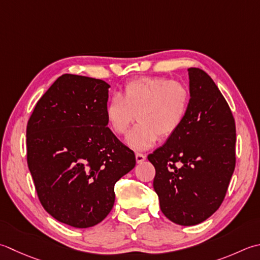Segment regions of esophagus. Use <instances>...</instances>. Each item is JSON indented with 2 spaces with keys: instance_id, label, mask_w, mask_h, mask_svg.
Segmentation results:
<instances>
[{
  "instance_id": "1",
  "label": "esophagus",
  "mask_w": 260,
  "mask_h": 260,
  "mask_svg": "<svg viewBox=\"0 0 260 260\" xmlns=\"http://www.w3.org/2000/svg\"><path fill=\"white\" fill-rule=\"evenodd\" d=\"M135 156H136V162H137V164H142V162L145 160V155L143 153H139V152H137V153L135 154Z\"/></svg>"
}]
</instances>
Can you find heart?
I'll return each mask as SVG.
<instances>
[{
    "instance_id": "1",
    "label": "heart",
    "mask_w": 260,
    "mask_h": 260,
    "mask_svg": "<svg viewBox=\"0 0 260 260\" xmlns=\"http://www.w3.org/2000/svg\"><path fill=\"white\" fill-rule=\"evenodd\" d=\"M188 86L176 80L143 76L126 82L118 96L109 100L105 115L109 128L125 134L135 119L139 123L127 135V144L145 150L161 137H169L179 129L189 110Z\"/></svg>"
}]
</instances>
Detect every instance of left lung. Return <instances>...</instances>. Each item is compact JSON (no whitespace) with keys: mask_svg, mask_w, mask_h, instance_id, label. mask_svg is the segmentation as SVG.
<instances>
[{"mask_svg":"<svg viewBox=\"0 0 260 260\" xmlns=\"http://www.w3.org/2000/svg\"><path fill=\"white\" fill-rule=\"evenodd\" d=\"M189 110L175 134L147 155L155 168L154 190L170 221L195 225L224 200L236 167V123L214 81L188 69Z\"/></svg>","mask_w":260,"mask_h":260,"instance_id":"8db88e82","label":"left lung"}]
</instances>
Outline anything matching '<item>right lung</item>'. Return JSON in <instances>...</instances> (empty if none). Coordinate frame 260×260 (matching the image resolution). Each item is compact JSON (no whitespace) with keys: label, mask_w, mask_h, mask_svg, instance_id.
<instances>
[{"label":"right lung","mask_w":260,"mask_h":260,"mask_svg":"<svg viewBox=\"0 0 260 260\" xmlns=\"http://www.w3.org/2000/svg\"><path fill=\"white\" fill-rule=\"evenodd\" d=\"M109 84L63 74L36 104L27 124V162L43 207L74 228L98 224L115 203V184L135 154L107 127Z\"/></svg>","instance_id":"add662e5"}]
</instances>
